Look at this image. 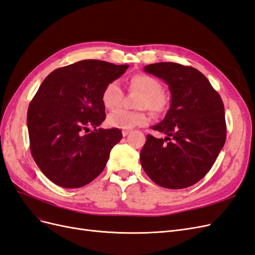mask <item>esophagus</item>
<instances>
[{"mask_svg":"<svg viewBox=\"0 0 255 255\" xmlns=\"http://www.w3.org/2000/svg\"><path fill=\"white\" fill-rule=\"evenodd\" d=\"M129 133H130V130H127V129H123V130H122V135L125 136V137L128 136Z\"/></svg>","mask_w":255,"mask_h":255,"instance_id":"obj_1","label":"esophagus"}]
</instances>
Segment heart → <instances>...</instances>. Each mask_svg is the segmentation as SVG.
<instances>
[{"label":"heart","instance_id":"obj_1","mask_svg":"<svg viewBox=\"0 0 255 255\" xmlns=\"http://www.w3.org/2000/svg\"><path fill=\"white\" fill-rule=\"evenodd\" d=\"M133 88L142 91L138 100L137 106L148 109L155 114L164 113L169 106V96L163 89L161 83L149 74H136L129 80ZM122 99V89L117 81H112L106 85L102 91L101 100L106 109L112 110L117 107ZM107 125L112 128L121 129H130L138 126H143L148 122V116L144 110L128 111L116 109L107 116Z\"/></svg>","mask_w":255,"mask_h":255}]
</instances>
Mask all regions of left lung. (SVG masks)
<instances>
[{
    "label": "left lung",
    "instance_id": "obj_1",
    "mask_svg": "<svg viewBox=\"0 0 255 255\" xmlns=\"http://www.w3.org/2000/svg\"><path fill=\"white\" fill-rule=\"evenodd\" d=\"M144 71L168 84L171 104L164 120L152 127L165 139L146 136L141 166L161 187H189L210 171L225 145L223 102L204 74L192 67L157 63L145 66Z\"/></svg>",
    "mask_w": 255,
    "mask_h": 255
}]
</instances>
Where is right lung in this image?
<instances>
[{"label":"right lung","instance_id":"obj_1","mask_svg":"<svg viewBox=\"0 0 255 255\" xmlns=\"http://www.w3.org/2000/svg\"><path fill=\"white\" fill-rule=\"evenodd\" d=\"M128 65L85 59L58 68L41 83L27 111L30 153L54 184L79 188L101 173L119 128H98L105 120L104 87L126 72ZM94 130L89 133V127Z\"/></svg>","mask_w":255,"mask_h":255}]
</instances>
